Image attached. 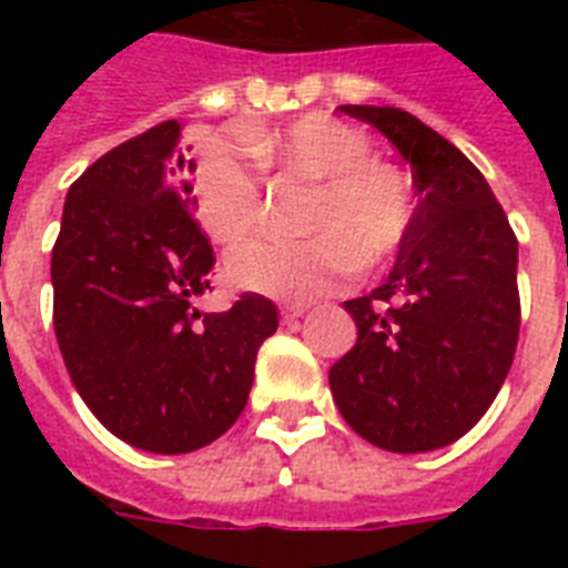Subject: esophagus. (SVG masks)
Masks as SVG:
<instances>
[{"label":"esophagus","instance_id":"34e87169","mask_svg":"<svg viewBox=\"0 0 568 568\" xmlns=\"http://www.w3.org/2000/svg\"><path fill=\"white\" fill-rule=\"evenodd\" d=\"M306 312H310V303H285L283 318L294 321V318H301V315H306Z\"/></svg>","mask_w":568,"mask_h":568}]
</instances>
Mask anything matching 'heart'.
Returning <instances> with one entry per match:
<instances>
[{
	"instance_id": "obj_1",
	"label": "heart",
	"mask_w": 568,
	"mask_h": 568,
	"mask_svg": "<svg viewBox=\"0 0 568 568\" xmlns=\"http://www.w3.org/2000/svg\"><path fill=\"white\" fill-rule=\"evenodd\" d=\"M241 141L205 135L191 168L196 217L217 244H239L262 221V173L312 182L301 212L303 239H258L226 262L230 283L310 301L359 271L386 265L413 235L409 173L374 155L372 135L333 114H303L285 129H244ZM257 162L253 163L252 159Z\"/></svg>"
}]
</instances>
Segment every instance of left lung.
<instances>
[{
    "label": "left lung",
    "mask_w": 568,
    "mask_h": 568,
    "mask_svg": "<svg viewBox=\"0 0 568 568\" xmlns=\"http://www.w3.org/2000/svg\"><path fill=\"white\" fill-rule=\"evenodd\" d=\"M400 150L418 214L392 274L347 301L356 345L329 368L363 439L422 454L466 436L493 406L519 342V241L489 182L448 138L392 105H342Z\"/></svg>",
    "instance_id": "left-lung-1"
}]
</instances>
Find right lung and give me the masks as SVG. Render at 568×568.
I'll use <instances>...</instances> for the list:
<instances>
[{
    "instance_id": "obj_1",
    "label": "right lung",
    "mask_w": 568,
    "mask_h": 568,
    "mask_svg": "<svg viewBox=\"0 0 568 568\" xmlns=\"http://www.w3.org/2000/svg\"><path fill=\"white\" fill-rule=\"evenodd\" d=\"M191 168L176 120L129 138L70 185L52 247L70 379L118 439L153 454H189L239 422L258 347L280 324L256 292L196 312L214 250L194 217Z\"/></svg>"
}]
</instances>
